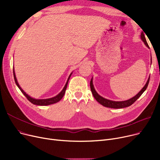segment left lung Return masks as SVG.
Listing matches in <instances>:
<instances>
[{
	"mask_svg": "<svg viewBox=\"0 0 160 160\" xmlns=\"http://www.w3.org/2000/svg\"><path fill=\"white\" fill-rule=\"evenodd\" d=\"M141 38L142 39V41L144 42V43L145 44V45L149 48V46L147 43L146 38L145 37L144 33L141 32ZM151 61H152V58H151ZM149 80H150V77L148 78L146 84L145 85V86L142 88V89L139 92V93L135 96L132 98H131L130 99H128L127 100H124V101H113V100H108L106 98H103L102 97L100 96L97 93V91H95L93 84V78H91V82H90V88H91V90L92 93H93V95L94 97V98L97 100V101L100 104H102V106L107 107V108H126V107H128L130 106H131L132 104H133L135 102L136 100L139 98V97L143 93V92L146 90V89L147 88V86L148 85L149 83Z\"/></svg>",
	"mask_w": 160,
	"mask_h": 160,
	"instance_id": "1",
	"label": "left lung"
}]
</instances>
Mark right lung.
<instances>
[{"label":"right lung","instance_id":"add662e5","mask_svg":"<svg viewBox=\"0 0 160 160\" xmlns=\"http://www.w3.org/2000/svg\"><path fill=\"white\" fill-rule=\"evenodd\" d=\"M13 77H14V80L15 82V83L18 86V87L19 88V89L21 90V91L23 93V95L27 97V98L29 100L30 102H32L33 104H36V105H38V106H47V105H50V104H52L54 103H56L60 101V100L63 98L65 93V90L67 89V83H68L69 80L71 77V76L72 74V72L71 73V74L69 75V77L67 79V81L66 82V84L65 85L63 89H62V91L60 92V93H59L58 95H56L54 97L52 98H47V99H36V98H32L31 97H30L29 95H28L25 92L21 89V88L20 87V86L19 85V83L18 82V80H17L16 77H15V71H14V68H13Z\"/></svg>","mask_w":160,"mask_h":160}]
</instances>
